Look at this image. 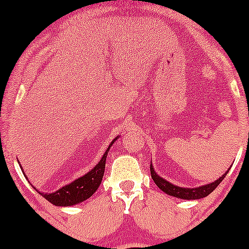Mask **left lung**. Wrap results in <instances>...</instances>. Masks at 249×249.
Returning <instances> with one entry per match:
<instances>
[{
    "mask_svg": "<svg viewBox=\"0 0 249 249\" xmlns=\"http://www.w3.org/2000/svg\"><path fill=\"white\" fill-rule=\"evenodd\" d=\"M229 170H228L222 177H219L217 180L210 183V184H205L197 188H184V187H178V185L172 184V183H170L169 180L160 177V176L155 172L153 165L150 164V175H152V178L153 180H154L155 184H157L162 192L166 193L167 195H170V196L178 197V199H183V200H199V199H202V197H206L207 195H210L211 193H212L213 190L219 185V183L224 179V177L228 175Z\"/></svg>",
    "mask_w": 249,
    "mask_h": 249,
    "instance_id": "1",
    "label": "left lung"
}]
</instances>
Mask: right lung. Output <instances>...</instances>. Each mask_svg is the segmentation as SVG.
I'll return each instance as SVG.
<instances>
[{"label": "right lung", "mask_w": 249, "mask_h": 249, "mask_svg": "<svg viewBox=\"0 0 249 249\" xmlns=\"http://www.w3.org/2000/svg\"><path fill=\"white\" fill-rule=\"evenodd\" d=\"M118 139H119V136L115 137V139L109 143L108 148H107V150L105 152L101 160L95 165L94 169L90 170V171L85 173L84 176L77 178L76 180L71 182L70 184L64 185V187L60 188L59 190H56V192L54 193H41L38 192L36 188H35V189H36L44 199L48 200L49 202H52L53 205L55 206L66 207V206H73L77 205V203L85 201V200L89 199L90 196H92V194L96 192L97 188L101 184L102 177H104L105 173V166H106L107 154H108L113 143H114Z\"/></svg>", "instance_id": "obj_1"}]
</instances>
